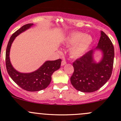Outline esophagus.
Masks as SVG:
<instances>
[{
  "label": "esophagus",
  "instance_id": "obj_1",
  "mask_svg": "<svg viewBox=\"0 0 121 121\" xmlns=\"http://www.w3.org/2000/svg\"><path fill=\"white\" fill-rule=\"evenodd\" d=\"M66 64H67V63H66V61H62V62H61V66H63V65H65Z\"/></svg>",
  "mask_w": 121,
  "mask_h": 121
}]
</instances>
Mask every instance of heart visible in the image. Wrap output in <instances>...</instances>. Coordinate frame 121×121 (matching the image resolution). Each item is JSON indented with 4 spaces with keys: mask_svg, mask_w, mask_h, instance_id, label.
I'll return each instance as SVG.
<instances>
[{
    "mask_svg": "<svg viewBox=\"0 0 121 121\" xmlns=\"http://www.w3.org/2000/svg\"><path fill=\"white\" fill-rule=\"evenodd\" d=\"M92 42L93 38L91 35L80 32L72 33L65 39L66 45H73L70 50V53L75 58L79 57L85 54Z\"/></svg>",
    "mask_w": 121,
    "mask_h": 121,
    "instance_id": "1",
    "label": "heart"
}]
</instances>
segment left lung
Here are the masks:
<instances>
[{"label": "left lung", "mask_w": 121, "mask_h": 121, "mask_svg": "<svg viewBox=\"0 0 121 121\" xmlns=\"http://www.w3.org/2000/svg\"><path fill=\"white\" fill-rule=\"evenodd\" d=\"M98 46L73 63L74 72L71 76L72 85L78 91L92 92L97 91L109 80L112 73L114 49L112 42L103 31H100ZM95 50L102 52L101 60L96 63L93 59Z\"/></svg>", "instance_id": "left-lung-1"}]
</instances>
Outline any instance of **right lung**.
<instances>
[{"mask_svg":"<svg viewBox=\"0 0 121 121\" xmlns=\"http://www.w3.org/2000/svg\"><path fill=\"white\" fill-rule=\"evenodd\" d=\"M33 25V23L26 24L11 35L7 44L6 52V65L9 76L21 88L30 92L41 91L46 88L50 83L52 74L60 68L61 63V59L46 61L38 69L31 73L19 72L13 67L10 59V52L12 43L19 34L30 29Z\"/></svg>","mask_w":121,"mask_h":121,"instance_id":"right-lung-1","label":"right lung"}]
</instances>
